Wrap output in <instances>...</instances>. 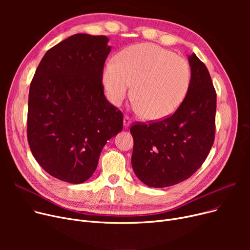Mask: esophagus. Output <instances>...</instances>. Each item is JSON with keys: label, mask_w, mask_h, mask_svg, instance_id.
<instances>
[{"label": "esophagus", "mask_w": 250, "mask_h": 250, "mask_svg": "<svg viewBox=\"0 0 250 250\" xmlns=\"http://www.w3.org/2000/svg\"><path fill=\"white\" fill-rule=\"evenodd\" d=\"M132 124V121H130V118L128 117V116H125L124 117V125L125 126V127H127V126H129V125Z\"/></svg>", "instance_id": "esophagus-1"}]
</instances>
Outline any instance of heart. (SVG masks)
<instances>
[{
    "instance_id": "heart-1",
    "label": "heart",
    "mask_w": 250,
    "mask_h": 250,
    "mask_svg": "<svg viewBox=\"0 0 250 250\" xmlns=\"http://www.w3.org/2000/svg\"><path fill=\"white\" fill-rule=\"evenodd\" d=\"M102 82L113 105H120L133 89L134 108L148 120L159 121L173 114L185 101L191 71L188 61L173 51L141 43L105 63Z\"/></svg>"
}]
</instances>
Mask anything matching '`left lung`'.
Instances as JSON below:
<instances>
[{"mask_svg":"<svg viewBox=\"0 0 250 250\" xmlns=\"http://www.w3.org/2000/svg\"><path fill=\"white\" fill-rule=\"evenodd\" d=\"M191 82L188 95L162 121L136 123L132 166L151 188H166L189 178L205 162L215 140L217 94L206 64L188 57Z\"/></svg>","mask_w":250,"mask_h":250,"instance_id":"obj_1","label":"left lung"}]
</instances>
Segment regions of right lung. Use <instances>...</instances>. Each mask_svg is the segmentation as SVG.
Wrapping results in <instances>:
<instances>
[{"mask_svg":"<svg viewBox=\"0 0 250 250\" xmlns=\"http://www.w3.org/2000/svg\"><path fill=\"white\" fill-rule=\"evenodd\" d=\"M107 42L104 35L68 37L46 51L30 84V150L48 174L65 182L90 178L105 144L123 129L122 111L103 92Z\"/></svg>","mask_w":250,"mask_h":250,"instance_id":"1","label":"right lung"}]
</instances>
